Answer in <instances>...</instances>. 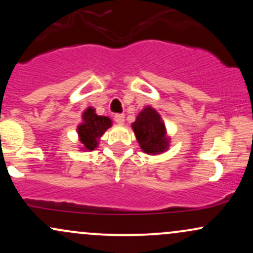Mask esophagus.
Returning a JSON list of instances; mask_svg holds the SVG:
<instances>
[{
    "label": "esophagus",
    "instance_id": "1",
    "mask_svg": "<svg viewBox=\"0 0 253 253\" xmlns=\"http://www.w3.org/2000/svg\"><path fill=\"white\" fill-rule=\"evenodd\" d=\"M114 120H115V123H117V124L123 125L125 123V115L124 114H115Z\"/></svg>",
    "mask_w": 253,
    "mask_h": 253
}]
</instances>
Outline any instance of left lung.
Returning <instances> with one entry per match:
<instances>
[{
	"mask_svg": "<svg viewBox=\"0 0 253 253\" xmlns=\"http://www.w3.org/2000/svg\"><path fill=\"white\" fill-rule=\"evenodd\" d=\"M139 145L147 155H161L169 147V138L161 115L152 107L141 110L132 124Z\"/></svg>",
	"mask_w": 253,
	"mask_h": 253,
	"instance_id": "1",
	"label": "left lung"
}]
</instances>
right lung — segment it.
<instances>
[{
  "mask_svg": "<svg viewBox=\"0 0 253 253\" xmlns=\"http://www.w3.org/2000/svg\"><path fill=\"white\" fill-rule=\"evenodd\" d=\"M83 123L78 125L77 133L80 136L82 149L92 151L97 147L98 140L109 127H112V120L108 117H100L95 113L92 107L84 110L82 115Z\"/></svg>",
  "mask_w": 253,
  "mask_h": 253,
  "instance_id": "obj_1",
  "label": "right lung"
}]
</instances>
